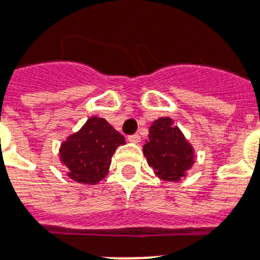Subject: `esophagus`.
Listing matches in <instances>:
<instances>
[{
  "instance_id": "esophagus-1",
  "label": "esophagus",
  "mask_w": 260,
  "mask_h": 260,
  "mask_svg": "<svg viewBox=\"0 0 260 260\" xmlns=\"http://www.w3.org/2000/svg\"><path fill=\"white\" fill-rule=\"evenodd\" d=\"M128 141L132 144H139L141 141V137L139 136V135H131V136H128Z\"/></svg>"
}]
</instances>
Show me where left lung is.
Here are the masks:
<instances>
[{"label":"left lung","instance_id":"obj_1","mask_svg":"<svg viewBox=\"0 0 260 260\" xmlns=\"http://www.w3.org/2000/svg\"><path fill=\"white\" fill-rule=\"evenodd\" d=\"M143 152L154 174L168 182H177L185 177L194 164L191 144L171 117H160L150 124Z\"/></svg>","mask_w":260,"mask_h":260}]
</instances>
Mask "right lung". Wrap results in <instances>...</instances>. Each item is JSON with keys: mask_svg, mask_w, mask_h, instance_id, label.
Returning a JSON list of instances; mask_svg holds the SVG:
<instances>
[{"mask_svg": "<svg viewBox=\"0 0 260 260\" xmlns=\"http://www.w3.org/2000/svg\"><path fill=\"white\" fill-rule=\"evenodd\" d=\"M125 139L103 117L92 116L59 148V158L76 182L95 185L110 169L112 154Z\"/></svg>", "mask_w": 260, "mask_h": 260, "instance_id": "add662e5", "label": "right lung"}]
</instances>
